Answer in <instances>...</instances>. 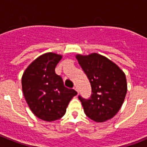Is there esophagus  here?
Returning <instances> with one entry per match:
<instances>
[{
  "label": "esophagus",
  "mask_w": 147,
  "mask_h": 147,
  "mask_svg": "<svg viewBox=\"0 0 147 147\" xmlns=\"http://www.w3.org/2000/svg\"><path fill=\"white\" fill-rule=\"evenodd\" d=\"M74 89L75 90H76V91H77L78 93H79V90H78V88L76 86H74Z\"/></svg>",
  "instance_id": "obj_1"
}]
</instances>
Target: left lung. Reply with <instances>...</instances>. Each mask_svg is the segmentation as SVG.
<instances>
[{"label":"left lung","instance_id":"8db88e82","mask_svg":"<svg viewBox=\"0 0 147 147\" xmlns=\"http://www.w3.org/2000/svg\"><path fill=\"white\" fill-rule=\"evenodd\" d=\"M92 88L88 99L79 96L85 113L96 122L112 119L119 112L127 91L126 76L113 62L96 53L76 56Z\"/></svg>","mask_w":147,"mask_h":147}]
</instances>
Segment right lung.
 I'll return each instance as SVG.
<instances>
[{"label":"right lung","instance_id":"obj_1","mask_svg":"<svg viewBox=\"0 0 147 147\" xmlns=\"http://www.w3.org/2000/svg\"><path fill=\"white\" fill-rule=\"evenodd\" d=\"M62 56L52 52L40 56L28 66L22 76V90L32 112L37 118L53 121L65 115L68 103L77 94L64 86L55 67Z\"/></svg>","mask_w":147,"mask_h":147}]
</instances>
